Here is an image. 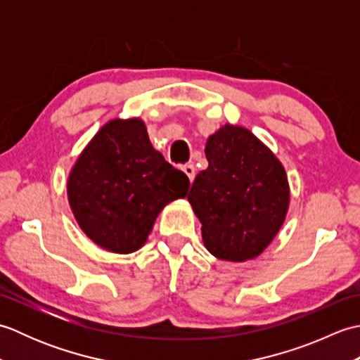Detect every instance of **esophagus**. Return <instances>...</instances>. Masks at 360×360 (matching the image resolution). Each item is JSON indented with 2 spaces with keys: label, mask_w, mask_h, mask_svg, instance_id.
<instances>
[{
  "label": "esophagus",
  "mask_w": 360,
  "mask_h": 360,
  "mask_svg": "<svg viewBox=\"0 0 360 360\" xmlns=\"http://www.w3.org/2000/svg\"><path fill=\"white\" fill-rule=\"evenodd\" d=\"M182 172H184L188 176V181L190 182H193V179H195V165L193 164L182 165Z\"/></svg>",
  "instance_id": "34e87169"
}]
</instances>
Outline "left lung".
Here are the masks:
<instances>
[{
    "label": "left lung",
    "mask_w": 360,
    "mask_h": 360,
    "mask_svg": "<svg viewBox=\"0 0 360 360\" xmlns=\"http://www.w3.org/2000/svg\"><path fill=\"white\" fill-rule=\"evenodd\" d=\"M209 167L187 196L201 221L204 246L224 262L258 257L289 209V182L278 158L248 128L227 124L205 143Z\"/></svg>",
    "instance_id": "left-lung-1"
}]
</instances>
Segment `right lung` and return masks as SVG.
<instances>
[{
	"instance_id": "add662e5",
	"label": "right lung",
	"mask_w": 360,
	"mask_h": 360,
	"mask_svg": "<svg viewBox=\"0 0 360 360\" xmlns=\"http://www.w3.org/2000/svg\"><path fill=\"white\" fill-rule=\"evenodd\" d=\"M190 181L153 148L141 119H112L80 153L68 201L91 241L114 254L141 249L165 205L186 198Z\"/></svg>"
}]
</instances>
